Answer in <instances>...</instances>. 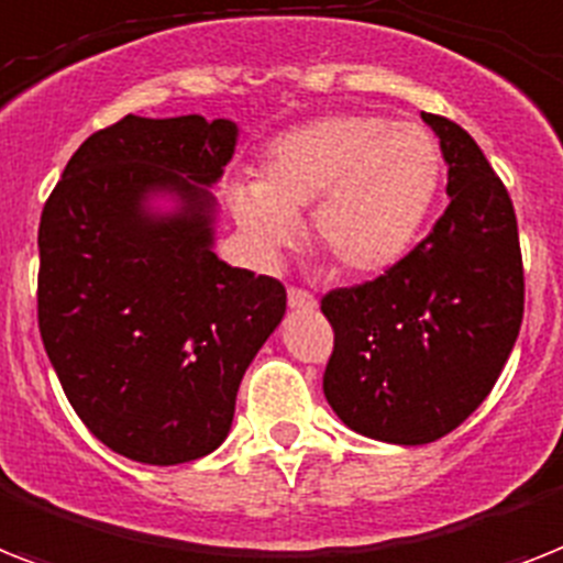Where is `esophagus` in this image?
I'll use <instances>...</instances> for the list:
<instances>
[{"label":"esophagus","mask_w":563,"mask_h":563,"mask_svg":"<svg viewBox=\"0 0 563 563\" xmlns=\"http://www.w3.org/2000/svg\"><path fill=\"white\" fill-rule=\"evenodd\" d=\"M289 309H295V312H314L318 300H314V295H309L303 289H289Z\"/></svg>","instance_id":"34e87169"}]
</instances>
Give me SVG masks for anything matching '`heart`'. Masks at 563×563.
<instances>
[{
    "label": "heart",
    "instance_id": "heart-1",
    "mask_svg": "<svg viewBox=\"0 0 563 563\" xmlns=\"http://www.w3.org/2000/svg\"><path fill=\"white\" fill-rule=\"evenodd\" d=\"M442 187V155L419 123L369 112L314 118L266 147L260 178H234L225 205L260 266H277L309 236L338 272L369 277L399 263L422 234Z\"/></svg>",
    "mask_w": 563,
    "mask_h": 563
}]
</instances>
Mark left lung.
Listing matches in <instances>:
<instances>
[{"instance_id":"left-lung-1","label":"left lung","mask_w":563,"mask_h":563,"mask_svg":"<svg viewBox=\"0 0 563 563\" xmlns=\"http://www.w3.org/2000/svg\"><path fill=\"white\" fill-rule=\"evenodd\" d=\"M440 139L451 205L408 257L373 283L329 291L335 329L323 396L350 431L424 445L483 405L523 321L518 219L477 141L422 112Z\"/></svg>"}]
</instances>
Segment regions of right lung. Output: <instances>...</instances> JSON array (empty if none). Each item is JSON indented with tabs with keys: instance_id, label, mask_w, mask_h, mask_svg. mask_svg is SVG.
Listing matches in <instances>:
<instances>
[{
	"instance_id": "1",
	"label": "right lung",
	"mask_w": 563,
	"mask_h": 563,
	"mask_svg": "<svg viewBox=\"0 0 563 563\" xmlns=\"http://www.w3.org/2000/svg\"><path fill=\"white\" fill-rule=\"evenodd\" d=\"M240 126L126 115L68 158L40 219V335L75 413L115 454L199 460L225 442L286 289L217 257Z\"/></svg>"
}]
</instances>
